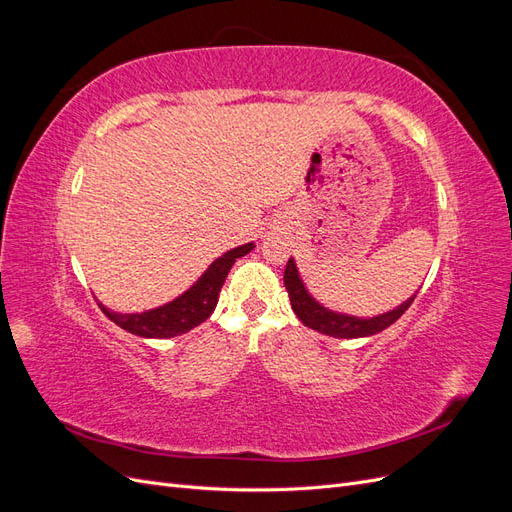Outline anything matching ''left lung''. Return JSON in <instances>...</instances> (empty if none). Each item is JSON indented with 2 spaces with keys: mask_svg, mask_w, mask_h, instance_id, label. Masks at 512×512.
Segmentation results:
<instances>
[{
  "mask_svg": "<svg viewBox=\"0 0 512 512\" xmlns=\"http://www.w3.org/2000/svg\"><path fill=\"white\" fill-rule=\"evenodd\" d=\"M284 286L288 290L292 312L299 316V320L305 324V327L320 331L324 335H331V337H348V339L350 337H367V335H374V333L389 329L395 320L404 316L406 309L416 299V294H414L412 299L401 303L397 309H393V312H386L382 316L367 318V320L344 316V314H333V312H329V309H324L322 305H318L312 297H309L303 282L299 280V273H297V267H294L292 258L288 260V265L284 269Z\"/></svg>",
  "mask_w": 512,
  "mask_h": 512,
  "instance_id": "left-lung-1",
  "label": "left lung"
}]
</instances>
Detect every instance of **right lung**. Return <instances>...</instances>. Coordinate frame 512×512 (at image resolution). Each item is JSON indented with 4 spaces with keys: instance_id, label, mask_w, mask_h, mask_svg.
I'll return each mask as SVG.
<instances>
[{
    "instance_id": "1",
    "label": "right lung",
    "mask_w": 512,
    "mask_h": 512,
    "mask_svg": "<svg viewBox=\"0 0 512 512\" xmlns=\"http://www.w3.org/2000/svg\"><path fill=\"white\" fill-rule=\"evenodd\" d=\"M254 243H245L235 250L226 252L222 258H218L213 265L205 271V275L173 303H166L158 309H151V312L143 314H117L111 309L102 307L106 318H111L117 327L126 329L134 335L141 337H177L185 331L198 327L200 322H205L211 314L215 305H218L220 290L224 286L226 275L230 267L235 265V260L252 252Z\"/></svg>"
}]
</instances>
